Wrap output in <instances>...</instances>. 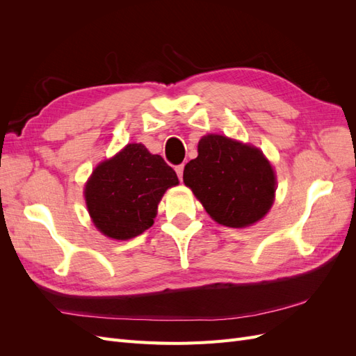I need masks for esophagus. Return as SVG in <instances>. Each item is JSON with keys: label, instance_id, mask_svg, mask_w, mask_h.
Masks as SVG:
<instances>
[{"label": "esophagus", "instance_id": "obj_1", "mask_svg": "<svg viewBox=\"0 0 356 356\" xmlns=\"http://www.w3.org/2000/svg\"><path fill=\"white\" fill-rule=\"evenodd\" d=\"M175 170H177V175L179 178V181H182V174H184V165H178L175 168Z\"/></svg>", "mask_w": 356, "mask_h": 356}]
</instances>
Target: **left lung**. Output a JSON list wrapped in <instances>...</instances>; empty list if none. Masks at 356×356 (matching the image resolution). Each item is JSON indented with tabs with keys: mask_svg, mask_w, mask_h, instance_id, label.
Masks as SVG:
<instances>
[{
	"mask_svg": "<svg viewBox=\"0 0 356 356\" xmlns=\"http://www.w3.org/2000/svg\"><path fill=\"white\" fill-rule=\"evenodd\" d=\"M184 182L211 217L227 227H248L270 209L276 179L260 149L222 135L203 136Z\"/></svg>",
	"mask_w": 356,
	"mask_h": 356,
	"instance_id": "left-lung-1",
	"label": "left lung"
}]
</instances>
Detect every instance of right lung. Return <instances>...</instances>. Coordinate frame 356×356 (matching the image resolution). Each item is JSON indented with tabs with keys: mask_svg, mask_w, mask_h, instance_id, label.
I'll return each instance as SVG.
<instances>
[{
	"mask_svg": "<svg viewBox=\"0 0 356 356\" xmlns=\"http://www.w3.org/2000/svg\"><path fill=\"white\" fill-rule=\"evenodd\" d=\"M177 184L175 170L163 157L143 144H127L93 170L84 196L99 232L126 241L152 227L161 196Z\"/></svg>",
	"mask_w": 356,
	"mask_h": 356,
	"instance_id": "add662e5",
	"label": "right lung"
}]
</instances>
